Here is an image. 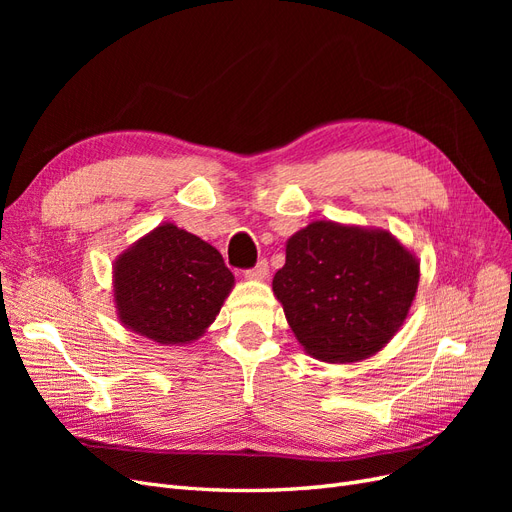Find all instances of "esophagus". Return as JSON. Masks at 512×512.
Wrapping results in <instances>:
<instances>
[{
  "label": "esophagus",
  "mask_w": 512,
  "mask_h": 512,
  "mask_svg": "<svg viewBox=\"0 0 512 512\" xmlns=\"http://www.w3.org/2000/svg\"><path fill=\"white\" fill-rule=\"evenodd\" d=\"M267 275H269V262L267 260H258V265L254 269L245 271V277H247V280H252V282L265 280Z\"/></svg>",
  "instance_id": "esophagus-1"
}]
</instances>
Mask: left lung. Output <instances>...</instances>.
<instances>
[{"mask_svg":"<svg viewBox=\"0 0 512 512\" xmlns=\"http://www.w3.org/2000/svg\"><path fill=\"white\" fill-rule=\"evenodd\" d=\"M418 277L421 262L389 230L318 220L286 241L273 294L309 356L356 363L404 327Z\"/></svg>","mask_w":512,"mask_h":512,"instance_id":"8db88e82","label":"left lung"}]
</instances>
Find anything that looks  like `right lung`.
<instances>
[{"mask_svg": "<svg viewBox=\"0 0 512 512\" xmlns=\"http://www.w3.org/2000/svg\"><path fill=\"white\" fill-rule=\"evenodd\" d=\"M235 288V275L213 245L164 222L113 262V301L128 331L160 346L203 335Z\"/></svg>", "mask_w": 512, "mask_h": 512, "instance_id": "add662e5", "label": "right lung"}]
</instances>
